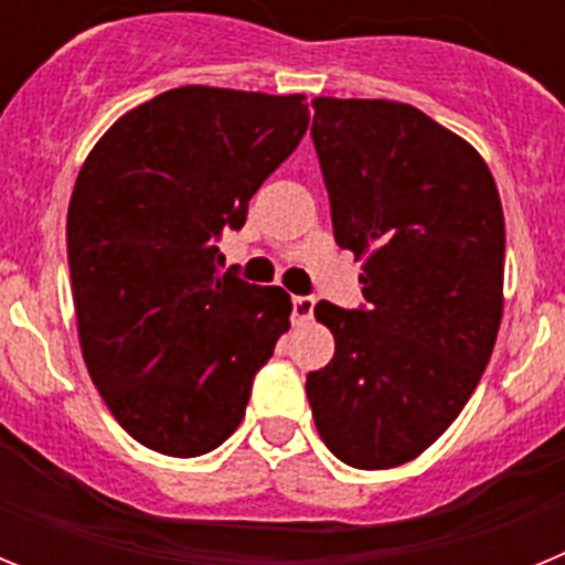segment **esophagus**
Segmentation results:
<instances>
[{
  "instance_id": "1",
  "label": "esophagus",
  "mask_w": 565,
  "mask_h": 565,
  "mask_svg": "<svg viewBox=\"0 0 565 565\" xmlns=\"http://www.w3.org/2000/svg\"><path fill=\"white\" fill-rule=\"evenodd\" d=\"M313 306H317V299L313 297H294L291 299L294 326H306L308 319L313 317Z\"/></svg>"
}]
</instances>
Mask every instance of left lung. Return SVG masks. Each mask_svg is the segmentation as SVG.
<instances>
[{
    "instance_id": "1",
    "label": "left lung",
    "mask_w": 565,
    "mask_h": 565,
    "mask_svg": "<svg viewBox=\"0 0 565 565\" xmlns=\"http://www.w3.org/2000/svg\"><path fill=\"white\" fill-rule=\"evenodd\" d=\"M333 237L364 257V306L317 302L333 359L306 393L328 450L356 469L422 456L458 418L503 313V209L492 172L411 104L313 98Z\"/></svg>"
}]
</instances>
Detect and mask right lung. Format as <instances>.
<instances>
[{
	"label": "right lung",
	"mask_w": 565,
	"mask_h": 565,
	"mask_svg": "<svg viewBox=\"0 0 565 565\" xmlns=\"http://www.w3.org/2000/svg\"><path fill=\"white\" fill-rule=\"evenodd\" d=\"M306 96L167 89L87 154L67 259L87 371L115 422L161 456L221 447L291 328V297L217 271L223 228L308 129Z\"/></svg>",
	"instance_id": "obj_1"
}]
</instances>
